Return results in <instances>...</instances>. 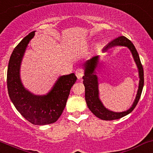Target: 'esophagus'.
<instances>
[{
  "mask_svg": "<svg viewBox=\"0 0 153 153\" xmlns=\"http://www.w3.org/2000/svg\"><path fill=\"white\" fill-rule=\"evenodd\" d=\"M75 75H76L77 78H78V79H79V78H82V76H83V69L78 68V70H77L76 71H75Z\"/></svg>",
  "mask_w": 153,
  "mask_h": 153,
  "instance_id": "1",
  "label": "esophagus"
}]
</instances>
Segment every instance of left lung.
<instances>
[{
	"label": "left lung",
	"instance_id": "obj_1",
	"mask_svg": "<svg viewBox=\"0 0 153 153\" xmlns=\"http://www.w3.org/2000/svg\"><path fill=\"white\" fill-rule=\"evenodd\" d=\"M116 45H122L126 46L130 49L133 54V59H134L136 64H137L138 69H139V90H138L137 95H136V100L133 102V105L130 109H128L126 111L117 112L111 111L106 109L102 105V102H100L99 99V92H98V83L97 75H95L94 70L97 67L98 63V56H94L91 59L88 60L86 63L84 64L85 68V74L83 76V84L85 86V99H86V104H87L88 108L89 110L94 114L98 118L103 120H114L120 119L125 116L128 115V114L133 111V109L135 108L139 99H140L141 92H142L143 86H144V70H143L142 64L141 63L140 58H139V53L136 51V48L133 45V43L131 42V40L128 39L125 36H120V37L115 39L112 42H111L106 47L104 48L102 51H107L108 48Z\"/></svg>",
	"mask_w": 153,
	"mask_h": 153
}]
</instances>
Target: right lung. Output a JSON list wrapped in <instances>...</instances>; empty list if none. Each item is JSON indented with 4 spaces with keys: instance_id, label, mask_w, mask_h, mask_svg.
<instances>
[{
    "instance_id": "add662e5",
    "label": "right lung",
    "mask_w": 153,
    "mask_h": 153,
    "mask_svg": "<svg viewBox=\"0 0 153 153\" xmlns=\"http://www.w3.org/2000/svg\"><path fill=\"white\" fill-rule=\"evenodd\" d=\"M34 32L27 35L13 51L8 65L7 88L9 97L20 114L33 125H45L54 123L62 115L77 77L74 73L60 77L53 89L44 96L34 95L23 87L20 66Z\"/></svg>"
}]
</instances>
